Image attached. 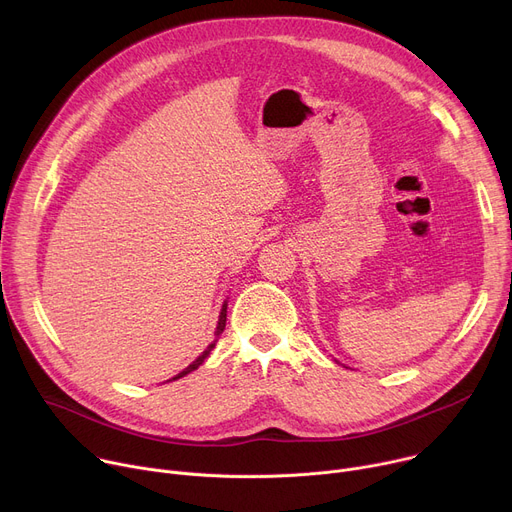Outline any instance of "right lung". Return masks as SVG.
<instances>
[{"label": "right lung", "instance_id": "1", "mask_svg": "<svg viewBox=\"0 0 512 512\" xmlns=\"http://www.w3.org/2000/svg\"><path fill=\"white\" fill-rule=\"evenodd\" d=\"M226 306H228V304L224 302V304H222V313H220V319H218V327H216V339H214V342H212V344H210V346H208L206 350H203V352H201V356H199V358H197V360H195L193 364H189V366H187V368H185L183 372H179V374H177V377H175L173 381H177V379L185 377V374H189L191 370H195V368H197L199 364H203V360H206V358L210 356V352L214 350V346H216V342H218V337H220V333H222V331H224V327H226Z\"/></svg>", "mask_w": 512, "mask_h": 512}]
</instances>
